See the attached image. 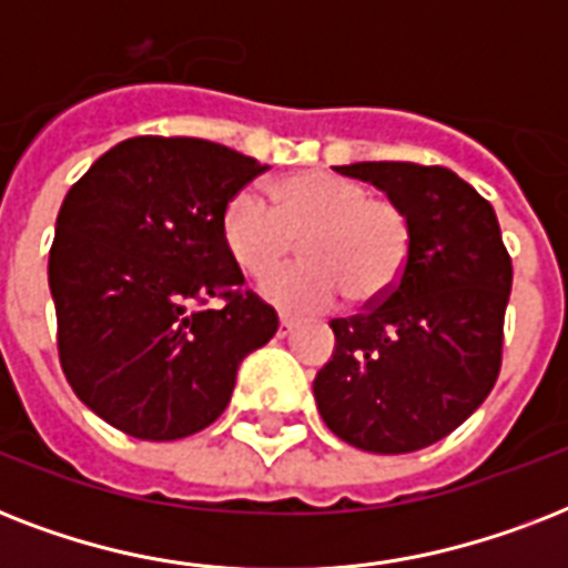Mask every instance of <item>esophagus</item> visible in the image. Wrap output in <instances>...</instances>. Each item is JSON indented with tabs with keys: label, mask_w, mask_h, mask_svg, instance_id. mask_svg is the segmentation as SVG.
Returning a JSON list of instances; mask_svg holds the SVG:
<instances>
[{
	"label": "esophagus",
	"mask_w": 568,
	"mask_h": 568,
	"mask_svg": "<svg viewBox=\"0 0 568 568\" xmlns=\"http://www.w3.org/2000/svg\"><path fill=\"white\" fill-rule=\"evenodd\" d=\"M294 324H297V321H294L292 315H280V329H276V333H280V336H288L294 329Z\"/></svg>",
	"instance_id": "34e87169"
}]
</instances>
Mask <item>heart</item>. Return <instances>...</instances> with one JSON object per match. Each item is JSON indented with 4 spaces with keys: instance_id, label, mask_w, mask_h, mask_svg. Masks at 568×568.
Listing matches in <instances>:
<instances>
[{
    "instance_id": "1",
    "label": "heart",
    "mask_w": 568,
    "mask_h": 568,
    "mask_svg": "<svg viewBox=\"0 0 568 568\" xmlns=\"http://www.w3.org/2000/svg\"><path fill=\"white\" fill-rule=\"evenodd\" d=\"M221 235L250 276L270 273L304 239L307 262L270 273L258 285V294L283 312L329 310L345 294L356 303L379 301L400 283L409 256L404 209L333 171L280 180L276 205L258 189L235 191L223 209Z\"/></svg>"
}]
</instances>
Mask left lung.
<instances>
[{"label":"left lung","instance_id":"8db88e82","mask_svg":"<svg viewBox=\"0 0 568 568\" xmlns=\"http://www.w3.org/2000/svg\"><path fill=\"white\" fill-rule=\"evenodd\" d=\"M409 221L400 283L363 315L336 318V351L312 383L338 439L409 454L457 430L501 372L513 265L493 205L448 168L356 162Z\"/></svg>","mask_w":568,"mask_h":568}]
</instances>
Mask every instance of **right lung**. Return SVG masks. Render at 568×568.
I'll return each instance as SVG.
<instances>
[{
  "label": "right lung",
  "mask_w": 568,
  "mask_h": 568,
  "mask_svg": "<svg viewBox=\"0 0 568 568\" xmlns=\"http://www.w3.org/2000/svg\"><path fill=\"white\" fill-rule=\"evenodd\" d=\"M203 138L120 141L67 191L49 250L58 356L111 427L185 439L226 409L244 356L274 338L276 312L223 244L230 196L265 173ZM221 296L223 307L204 303Z\"/></svg>",
  "instance_id": "add662e5"
}]
</instances>
